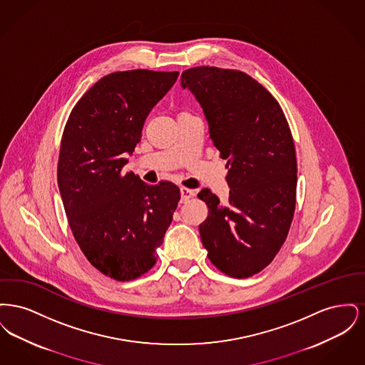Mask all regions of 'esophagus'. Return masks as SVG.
I'll list each match as a JSON object with an SVG mask.
<instances>
[{
    "instance_id": "obj_1",
    "label": "esophagus",
    "mask_w": 365,
    "mask_h": 365,
    "mask_svg": "<svg viewBox=\"0 0 365 365\" xmlns=\"http://www.w3.org/2000/svg\"><path fill=\"white\" fill-rule=\"evenodd\" d=\"M192 195H194V191L187 187H182L180 189V197H182L180 202H187L190 198H192Z\"/></svg>"
}]
</instances>
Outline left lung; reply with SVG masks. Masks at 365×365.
Instances as JSON below:
<instances>
[{
  "label": "left lung",
  "instance_id": "8db88e82",
  "mask_svg": "<svg viewBox=\"0 0 365 365\" xmlns=\"http://www.w3.org/2000/svg\"><path fill=\"white\" fill-rule=\"evenodd\" d=\"M202 106L209 137L227 160L228 202L198 192L208 207L200 225L210 262L245 279L278 255L293 222L297 158L292 131L274 96L242 71L201 66L182 72Z\"/></svg>",
  "mask_w": 365,
  "mask_h": 365
}]
</instances>
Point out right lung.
Masks as SVG:
<instances>
[{
  "label": "right lung",
  "instance_id": "obj_1",
  "mask_svg": "<svg viewBox=\"0 0 365 365\" xmlns=\"http://www.w3.org/2000/svg\"><path fill=\"white\" fill-rule=\"evenodd\" d=\"M178 75L112 72L82 96L64 127L57 182L68 225L88 262L108 278L128 282L153 268L180 200L171 182L148 185L123 173L149 112Z\"/></svg>",
  "mask_w": 365,
  "mask_h": 365
}]
</instances>
